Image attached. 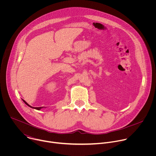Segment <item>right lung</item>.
<instances>
[{"label":"right lung","mask_w":156,"mask_h":156,"mask_svg":"<svg viewBox=\"0 0 156 156\" xmlns=\"http://www.w3.org/2000/svg\"><path fill=\"white\" fill-rule=\"evenodd\" d=\"M22 100H23V101L28 105V106H29L30 107H31V108H34V109H36V110H41L42 108H43L44 107H32V106H31V105H30L25 100H23V99H22Z\"/></svg>","instance_id":"right-lung-1"}]
</instances>
